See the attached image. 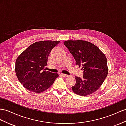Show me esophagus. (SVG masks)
Masks as SVG:
<instances>
[{
	"instance_id": "1",
	"label": "esophagus",
	"mask_w": 126,
	"mask_h": 126,
	"mask_svg": "<svg viewBox=\"0 0 126 126\" xmlns=\"http://www.w3.org/2000/svg\"><path fill=\"white\" fill-rule=\"evenodd\" d=\"M61 76H63V77H65V78H66V77H69V75H65V74H64V73H61Z\"/></svg>"
}]
</instances>
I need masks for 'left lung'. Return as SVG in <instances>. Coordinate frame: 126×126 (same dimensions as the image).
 <instances>
[{
  "mask_svg": "<svg viewBox=\"0 0 126 126\" xmlns=\"http://www.w3.org/2000/svg\"><path fill=\"white\" fill-rule=\"evenodd\" d=\"M76 61L81 66L83 78L76 77V85L72 90L76 94L87 96L96 92L108 75L107 60L99 48L84 40H67L64 42Z\"/></svg>",
  "mask_w": 126,
  "mask_h": 126,
  "instance_id": "left-lung-1",
  "label": "left lung"
}]
</instances>
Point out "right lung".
I'll return each mask as SVG.
<instances>
[{"instance_id": "obj_1", "label": "right lung", "mask_w": 126, "mask_h": 126, "mask_svg": "<svg viewBox=\"0 0 126 126\" xmlns=\"http://www.w3.org/2000/svg\"><path fill=\"white\" fill-rule=\"evenodd\" d=\"M59 41H41L29 46L15 62V72L19 81L28 91L39 93L53 85L59 74L45 71L48 57Z\"/></svg>"}]
</instances>
